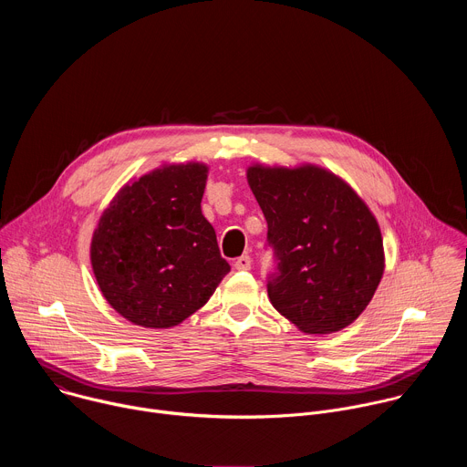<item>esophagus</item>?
<instances>
[{"mask_svg": "<svg viewBox=\"0 0 467 467\" xmlns=\"http://www.w3.org/2000/svg\"><path fill=\"white\" fill-rule=\"evenodd\" d=\"M234 268L240 270V272H247L251 270V256L249 254H242L240 258H236L234 262Z\"/></svg>", "mask_w": 467, "mask_h": 467, "instance_id": "obj_1", "label": "esophagus"}]
</instances>
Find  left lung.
I'll return each mask as SVG.
<instances>
[{
	"label": "left lung",
	"mask_w": 467,
	"mask_h": 467,
	"mask_svg": "<svg viewBox=\"0 0 467 467\" xmlns=\"http://www.w3.org/2000/svg\"><path fill=\"white\" fill-rule=\"evenodd\" d=\"M247 182L277 258L268 281L274 308L306 335L351 325L384 274L380 227L364 199L316 164H253Z\"/></svg>",
	"instance_id": "left-lung-1"
}]
</instances>
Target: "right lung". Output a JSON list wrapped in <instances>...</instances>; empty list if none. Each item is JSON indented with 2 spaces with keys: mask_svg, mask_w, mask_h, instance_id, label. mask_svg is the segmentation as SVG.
I'll list each match as a JSON object with an SVG mask.
<instances>
[{
  "mask_svg": "<svg viewBox=\"0 0 467 467\" xmlns=\"http://www.w3.org/2000/svg\"><path fill=\"white\" fill-rule=\"evenodd\" d=\"M203 162L162 164L112 197L90 262L107 303L127 321L170 328L202 308L231 265L202 213Z\"/></svg>",
  "mask_w": 467,
  "mask_h": 467,
  "instance_id": "1",
  "label": "right lung"
}]
</instances>
